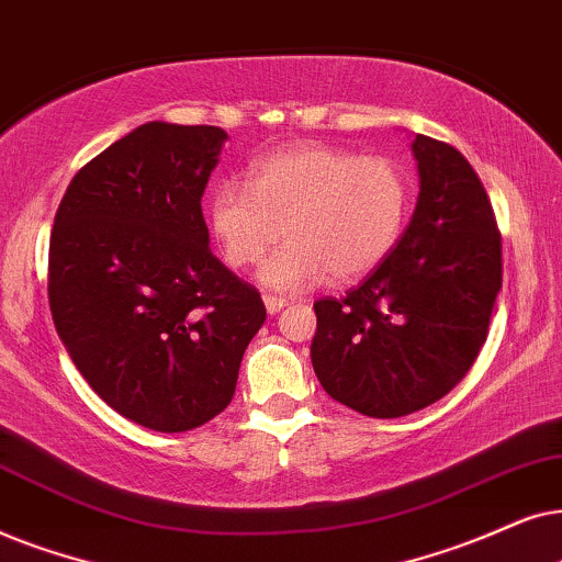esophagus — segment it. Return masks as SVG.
I'll list each match as a JSON object with an SVG mask.
<instances>
[{
	"mask_svg": "<svg viewBox=\"0 0 562 562\" xmlns=\"http://www.w3.org/2000/svg\"><path fill=\"white\" fill-rule=\"evenodd\" d=\"M261 301H265V308H267L269 316H274V313H280L288 305L285 297H277V295H265Z\"/></svg>",
	"mask_w": 562,
	"mask_h": 562,
	"instance_id": "obj_1",
	"label": "esophagus"
}]
</instances>
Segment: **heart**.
I'll use <instances>...</instances> for the list:
<instances>
[{"label":"heart","instance_id":"1","mask_svg":"<svg viewBox=\"0 0 562 562\" xmlns=\"http://www.w3.org/2000/svg\"><path fill=\"white\" fill-rule=\"evenodd\" d=\"M411 211V179L387 156L334 146H290L254 161L246 187L218 182L205 223L228 267L259 265V280L280 293L305 290L331 274H370L398 244Z\"/></svg>","mask_w":562,"mask_h":562}]
</instances>
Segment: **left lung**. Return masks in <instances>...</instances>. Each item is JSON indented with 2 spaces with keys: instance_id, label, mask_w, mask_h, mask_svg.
Masks as SVG:
<instances>
[{
  "instance_id": "1",
  "label": "left lung",
  "mask_w": 562,
  "mask_h": 562,
  "mask_svg": "<svg viewBox=\"0 0 562 562\" xmlns=\"http://www.w3.org/2000/svg\"><path fill=\"white\" fill-rule=\"evenodd\" d=\"M406 234L347 297L316 301L311 362L334 401L372 418L431 406L473 368L501 290V234L475 169L429 136L411 144Z\"/></svg>"
}]
</instances>
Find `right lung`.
Wrapping results in <instances>:
<instances>
[{
  "mask_svg": "<svg viewBox=\"0 0 562 562\" xmlns=\"http://www.w3.org/2000/svg\"><path fill=\"white\" fill-rule=\"evenodd\" d=\"M226 138L215 125H138L77 171L50 231L48 301L71 362L154 431L218 416L267 318L211 251L200 207Z\"/></svg>",
  "mask_w": 562,
  "mask_h": 562,
  "instance_id": "1",
  "label": "right lung"
}]
</instances>
